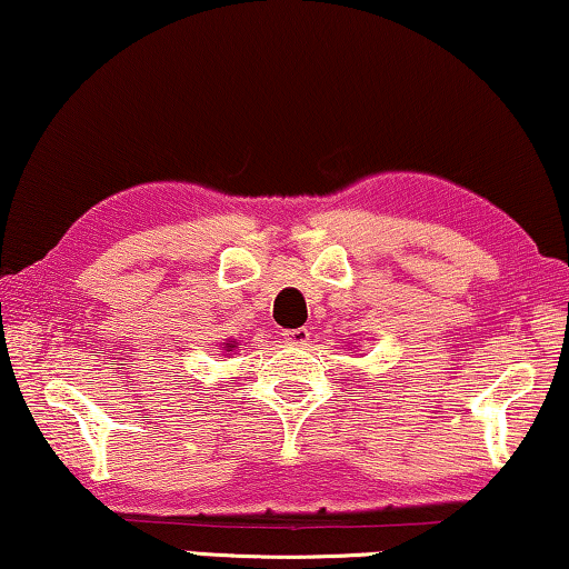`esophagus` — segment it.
<instances>
[{"instance_id": "1", "label": "esophagus", "mask_w": 569, "mask_h": 569, "mask_svg": "<svg viewBox=\"0 0 569 569\" xmlns=\"http://www.w3.org/2000/svg\"><path fill=\"white\" fill-rule=\"evenodd\" d=\"M284 343L292 348H305L310 343V330L308 328H295V330H284L282 333Z\"/></svg>"}]
</instances>
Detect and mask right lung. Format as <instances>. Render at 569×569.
<instances>
[{
    "label": "right lung",
    "instance_id": "1",
    "mask_svg": "<svg viewBox=\"0 0 569 569\" xmlns=\"http://www.w3.org/2000/svg\"><path fill=\"white\" fill-rule=\"evenodd\" d=\"M221 348H223L226 353H233L236 348H239V343H236V340H231V338H229V340H226V343H221Z\"/></svg>",
    "mask_w": 569,
    "mask_h": 569
}]
</instances>
